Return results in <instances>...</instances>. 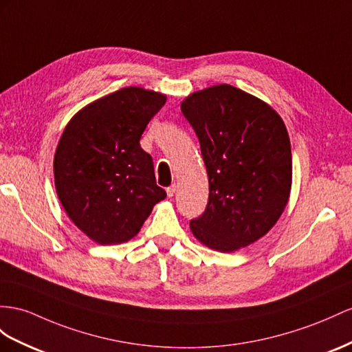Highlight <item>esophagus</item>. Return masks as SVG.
Masks as SVG:
<instances>
[{"instance_id":"34e87169","label":"esophagus","mask_w":352,"mask_h":352,"mask_svg":"<svg viewBox=\"0 0 352 352\" xmlns=\"http://www.w3.org/2000/svg\"><path fill=\"white\" fill-rule=\"evenodd\" d=\"M175 192H177V186H175V184L169 186V187L166 188V193H168V196H169V197H173V196L175 195Z\"/></svg>"}]
</instances>
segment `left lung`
I'll return each instance as SVG.
<instances>
[{"label":"left lung","mask_w":352,"mask_h":352,"mask_svg":"<svg viewBox=\"0 0 352 352\" xmlns=\"http://www.w3.org/2000/svg\"><path fill=\"white\" fill-rule=\"evenodd\" d=\"M182 111L201 144L210 196L190 221L195 238L232 253L265 236L292 190V147L279 114L230 85L187 96Z\"/></svg>","instance_id":"left-lung-1"}]
</instances>
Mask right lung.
I'll return each mask as SVG.
<instances>
[{
    "label": "right lung",
    "mask_w": 352,
    "mask_h": 352,
    "mask_svg": "<svg viewBox=\"0 0 352 352\" xmlns=\"http://www.w3.org/2000/svg\"><path fill=\"white\" fill-rule=\"evenodd\" d=\"M165 102L153 90L123 87L86 105L65 126L53 160L56 193L68 217L98 244L132 239L166 197L140 146Z\"/></svg>",
    "instance_id": "add662e5"
}]
</instances>
